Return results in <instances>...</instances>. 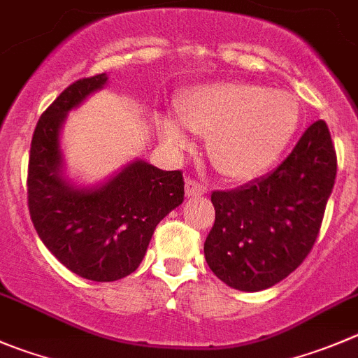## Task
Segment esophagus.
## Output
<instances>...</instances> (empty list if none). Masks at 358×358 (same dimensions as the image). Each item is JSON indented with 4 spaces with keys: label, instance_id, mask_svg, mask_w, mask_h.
<instances>
[{
    "label": "esophagus",
    "instance_id": "1",
    "mask_svg": "<svg viewBox=\"0 0 358 358\" xmlns=\"http://www.w3.org/2000/svg\"><path fill=\"white\" fill-rule=\"evenodd\" d=\"M206 193V188L195 181V179H186V196L188 199H195V196H202Z\"/></svg>",
    "mask_w": 358,
    "mask_h": 358
}]
</instances>
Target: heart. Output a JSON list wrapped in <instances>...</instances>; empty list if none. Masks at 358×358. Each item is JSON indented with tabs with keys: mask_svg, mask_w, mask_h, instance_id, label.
<instances>
[{
	"mask_svg": "<svg viewBox=\"0 0 358 358\" xmlns=\"http://www.w3.org/2000/svg\"><path fill=\"white\" fill-rule=\"evenodd\" d=\"M177 112L185 128L207 138L214 169L234 181H251L267 172L299 124L297 101L290 93L243 80L193 87L181 96ZM159 128L176 149L189 145L172 119H163Z\"/></svg>",
	"mask_w": 358,
	"mask_h": 358,
	"instance_id": "1",
	"label": "heart"
}]
</instances>
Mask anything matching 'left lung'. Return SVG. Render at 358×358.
<instances>
[{
  "label": "left lung",
  "instance_id": "1",
  "mask_svg": "<svg viewBox=\"0 0 358 358\" xmlns=\"http://www.w3.org/2000/svg\"><path fill=\"white\" fill-rule=\"evenodd\" d=\"M338 158L325 121L302 134L278 169L232 192H213L216 220L207 265L228 287L260 292L295 271L313 250Z\"/></svg>",
  "mask_w": 358,
  "mask_h": 358
}]
</instances>
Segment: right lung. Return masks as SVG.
<instances>
[{
  "mask_svg": "<svg viewBox=\"0 0 358 358\" xmlns=\"http://www.w3.org/2000/svg\"><path fill=\"white\" fill-rule=\"evenodd\" d=\"M107 73L68 86L38 119L28 166V206L42 243L66 268L98 283L141 265L155 228L185 200L179 170L135 159L96 186L64 177L61 128L68 112L107 84Z\"/></svg>",
  "mask_w": 358,
  "mask_h": 358,
  "instance_id": "obj_1",
  "label": "right lung"
}]
</instances>
